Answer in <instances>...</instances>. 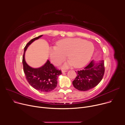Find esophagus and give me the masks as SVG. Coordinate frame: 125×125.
<instances>
[{
	"mask_svg": "<svg viewBox=\"0 0 125 125\" xmlns=\"http://www.w3.org/2000/svg\"><path fill=\"white\" fill-rule=\"evenodd\" d=\"M67 71H66V70H62V73H65V72H66Z\"/></svg>",
	"mask_w": 125,
	"mask_h": 125,
	"instance_id": "obj_1",
	"label": "esophagus"
}]
</instances>
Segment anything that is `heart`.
<instances>
[{
  "mask_svg": "<svg viewBox=\"0 0 125 125\" xmlns=\"http://www.w3.org/2000/svg\"><path fill=\"white\" fill-rule=\"evenodd\" d=\"M94 51V46L90 42L80 38H67L57 42L56 46L50 47L49 55L51 62L57 65L62 62L67 55L69 60L64 64L63 68L72 65L81 68L90 61Z\"/></svg>",
  "mask_w": 125,
  "mask_h": 125,
  "instance_id": "1",
  "label": "heart"
}]
</instances>
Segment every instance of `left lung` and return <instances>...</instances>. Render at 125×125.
<instances>
[{"mask_svg": "<svg viewBox=\"0 0 125 125\" xmlns=\"http://www.w3.org/2000/svg\"><path fill=\"white\" fill-rule=\"evenodd\" d=\"M105 71L103 60L95 62L92 61L83 70L78 71L77 76L73 81L75 88L86 91L96 86L102 80Z\"/></svg>", "mask_w": 125, "mask_h": 125, "instance_id": "obj_1", "label": "left lung"}]
</instances>
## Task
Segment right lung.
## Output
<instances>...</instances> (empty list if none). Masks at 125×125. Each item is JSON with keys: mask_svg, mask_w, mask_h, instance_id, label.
I'll use <instances>...</instances> for the list:
<instances>
[{"mask_svg": "<svg viewBox=\"0 0 125 125\" xmlns=\"http://www.w3.org/2000/svg\"><path fill=\"white\" fill-rule=\"evenodd\" d=\"M43 35L31 40L24 48L23 56V65L26 78L29 84L35 90L42 92H50L57 86L58 77L62 73L60 70H57L50 61L46 62L42 67L33 68L30 66L26 62L25 52L29 46L35 40L41 38Z\"/></svg>", "mask_w": 125, "mask_h": 125, "instance_id": "right-lung-1", "label": "right lung"}]
</instances>
